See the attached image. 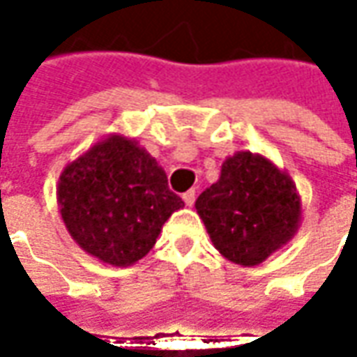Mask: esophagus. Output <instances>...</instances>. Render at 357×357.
I'll use <instances>...</instances> for the list:
<instances>
[{
	"label": "esophagus",
	"instance_id": "34e87169",
	"mask_svg": "<svg viewBox=\"0 0 357 357\" xmlns=\"http://www.w3.org/2000/svg\"><path fill=\"white\" fill-rule=\"evenodd\" d=\"M195 199H197V191L195 189H189L187 193H183V201H185L187 206H193Z\"/></svg>",
	"mask_w": 357,
	"mask_h": 357
}]
</instances>
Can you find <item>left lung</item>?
<instances>
[{
  "label": "left lung",
  "instance_id": "8db88e82",
  "mask_svg": "<svg viewBox=\"0 0 357 357\" xmlns=\"http://www.w3.org/2000/svg\"><path fill=\"white\" fill-rule=\"evenodd\" d=\"M195 206L214 247L241 266L264 262L298 229L300 199L292 179L252 153L229 156Z\"/></svg>",
  "mask_w": 357,
  "mask_h": 357
}]
</instances>
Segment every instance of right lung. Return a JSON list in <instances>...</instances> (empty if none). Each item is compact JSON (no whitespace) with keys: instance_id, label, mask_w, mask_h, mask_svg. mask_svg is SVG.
I'll use <instances>...</instances> for the list:
<instances>
[{"instance_id":"right-lung-1","label":"right lung","mask_w":357,"mask_h":357,"mask_svg":"<svg viewBox=\"0 0 357 357\" xmlns=\"http://www.w3.org/2000/svg\"><path fill=\"white\" fill-rule=\"evenodd\" d=\"M57 197L73 239L112 266L141 260L172 212L183 208L155 158L120 135L97 143L68 164Z\"/></svg>"}]
</instances>
